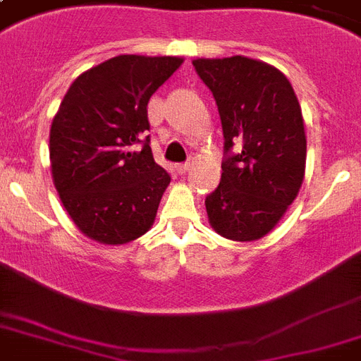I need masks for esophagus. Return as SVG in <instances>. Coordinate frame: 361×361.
Listing matches in <instances>:
<instances>
[{"mask_svg":"<svg viewBox=\"0 0 361 361\" xmlns=\"http://www.w3.org/2000/svg\"><path fill=\"white\" fill-rule=\"evenodd\" d=\"M191 166H192V161H187V163H178V164H176V170H178L180 174H185L187 170L191 169Z\"/></svg>","mask_w":361,"mask_h":361,"instance_id":"obj_1","label":"esophagus"}]
</instances>
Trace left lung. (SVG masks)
Segmentation results:
<instances>
[{
	"mask_svg": "<svg viewBox=\"0 0 361 361\" xmlns=\"http://www.w3.org/2000/svg\"><path fill=\"white\" fill-rule=\"evenodd\" d=\"M219 109L225 161L221 183L206 197L209 225L226 240H260L294 202L305 174L302 109L279 69L232 56L195 59Z\"/></svg>",
	"mask_w": 361,
	"mask_h": 361,
	"instance_id": "obj_1",
	"label": "left lung"
}]
</instances>
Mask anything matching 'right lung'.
<instances>
[{
    "mask_svg": "<svg viewBox=\"0 0 361 361\" xmlns=\"http://www.w3.org/2000/svg\"><path fill=\"white\" fill-rule=\"evenodd\" d=\"M181 63L172 56H116L82 73L65 93L50 127V166L84 236L121 245L152 228L170 176L144 138L147 103Z\"/></svg>",
    "mask_w": 361,
    "mask_h": 361,
    "instance_id": "obj_1",
    "label": "right lung"
}]
</instances>
